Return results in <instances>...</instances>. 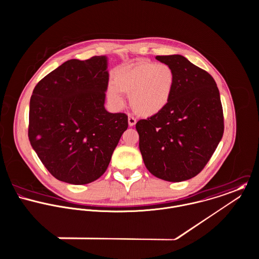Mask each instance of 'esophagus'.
<instances>
[{
    "label": "esophagus",
    "mask_w": 259,
    "mask_h": 259,
    "mask_svg": "<svg viewBox=\"0 0 259 259\" xmlns=\"http://www.w3.org/2000/svg\"><path fill=\"white\" fill-rule=\"evenodd\" d=\"M136 122H137V120H136L135 117H133L132 115H129V116H128V124H129L130 127L134 126V125L136 124Z\"/></svg>",
    "instance_id": "1"
}]
</instances>
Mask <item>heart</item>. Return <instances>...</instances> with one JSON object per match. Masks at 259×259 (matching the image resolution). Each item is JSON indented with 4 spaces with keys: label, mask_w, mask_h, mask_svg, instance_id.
I'll use <instances>...</instances> for the list:
<instances>
[{
    "label": "heart",
    "mask_w": 259,
    "mask_h": 259,
    "mask_svg": "<svg viewBox=\"0 0 259 259\" xmlns=\"http://www.w3.org/2000/svg\"><path fill=\"white\" fill-rule=\"evenodd\" d=\"M174 86L175 76L169 66L140 61L116 70L108 95L118 106L124 104L123 93L130 95V104L137 114L152 117L167 108Z\"/></svg>",
    "instance_id": "obj_1"
}]
</instances>
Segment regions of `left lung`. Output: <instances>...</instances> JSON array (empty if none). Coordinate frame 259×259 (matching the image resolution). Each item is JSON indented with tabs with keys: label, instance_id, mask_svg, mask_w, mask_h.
<instances>
[{
	"label": "left lung",
	"instance_id": "left-lung-1",
	"mask_svg": "<svg viewBox=\"0 0 259 259\" xmlns=\"http://www.w3.org/2000/svg\"><path fill=\"white\" fill-rule=\"evenodd\" d=\"M175 76L167 108L136 124L139 148L148 171L180 182L205 167L224 131L220 95L212 76L181 55L157 56Z\"/></svg>",
	"mask_w": 259,
	"mask_h": 259
}]
</instances>
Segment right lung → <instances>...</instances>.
I'll use <instances>...</instances> for the list:
<instances>
[{
	"mask_svg": "<svg viewBox=\"0 0 259 259\" xmlns=\"http://www.w3.org/2000/svg\"><path fill=\"white\" fill-rule=\"evenodd\" d=\"M107 58L69 60L45 76L30 100L28 136L44 166L63 182L81 185L105 173L128 128V116L106 111Z\"/></svg>",
	"mask_w": 259,
	"mask_h": 259,
	"instance_id": "add662e5",
	"label": "right lung"
}]
</instances>
